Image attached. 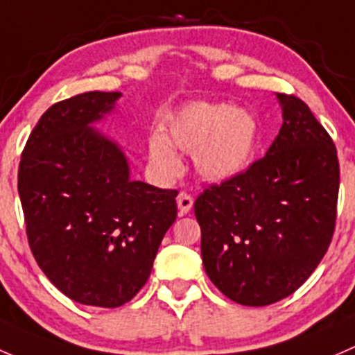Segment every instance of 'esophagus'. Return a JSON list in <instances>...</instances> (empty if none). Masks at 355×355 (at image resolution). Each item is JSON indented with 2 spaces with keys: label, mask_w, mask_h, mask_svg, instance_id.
<instances>
[{
  "label": "esophagus",
  "mask_w": 355,
  "mask_h": 355,
  "mask_svg": "<svg viewBox=\"0 0 355 355\" xmlns=\"http://www.w3.org/2000/svg\"><path fill=\"white\" fill-rule=\"evenodd\" d=\"M176 203H178V208H179V214L186 215L189 210H191V207H193V198L188 195V193L181 191V193H179V195H178Z\"/></svg>",
  "instance_id": "1"
}]
</instances>
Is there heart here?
Wrapping results in <instances>:
<instances>
[{
    "instance_id": "b5f03b06",
    "label": "heart",
    "mask_w": 355,
    "mask_h": 355,
    "mask_svg": "<svg viewBox=\"0 0 355 355\" xmlns=\"http://www.w3.org/2000/svg\"><path fill=\"white\" fill-rule=\"evenodd\" d=\"M259 128L251 112L222 102H191L167 119L162 135L148 140V160L164 179L182 171L179 152L193 155L205 181L224 182L250 167L258 147Z\"/></svg>"
}]
</instances>
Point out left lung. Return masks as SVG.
<instances>
[{"label": "left lung", "instance_id": "1", "mask_svg": "<svg viewBox=\"0 0 355 355\" xmlns=\"http://www.w3.org/2000/svg\"><path fill=\"white\" fill-rule=\"evenodd\" d=\"M282 128L246 173L195 202L205 272L243 306L297 291L330 246L337 218V148L301 98L277 94Z\"/></svg>", "mask_w": 355, "mask_h": 355}]
</instances>
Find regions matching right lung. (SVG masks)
<instances>
[{
	"mask_svg": "<svg viewBox=\"0 0 355 355\" xmlns=\"http://www.w3.org/2000/svg\"><path fill=\"white\" fill-rule=\"evenodd\" d=\"M119 97L96 90L51 105L18 167L35 261L64 295L97 308L138 294L178 215L176 189L133 181L118 141L94 126Z\"/></svg>",
	"mask_w": 355,
	"mask_h": 355,
	"instance_id": "1",
	"label": "right lung"
}]
</instances>
